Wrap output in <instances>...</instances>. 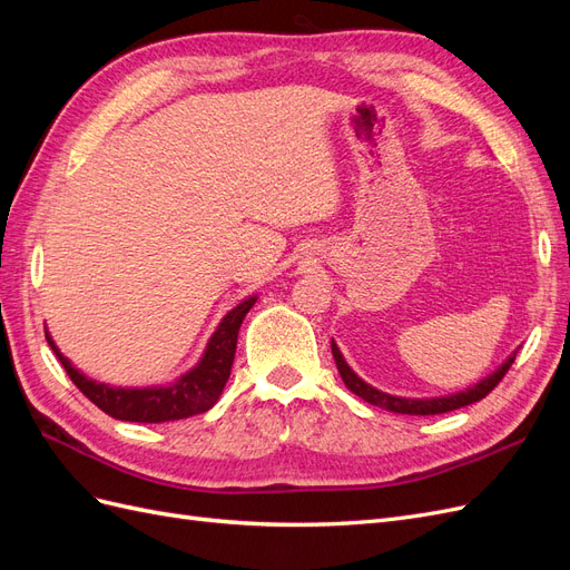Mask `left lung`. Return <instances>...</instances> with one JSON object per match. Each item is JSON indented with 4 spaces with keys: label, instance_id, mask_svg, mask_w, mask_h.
I'll use <instances>...</instances> for the list:
<instances>
[{
    "label": "left lung",
    "instance_id": "left-lung-1",
    "mask_svg": "<svg viewBox=\"0 0 570 570\" xmlns=\"http://www.w3.org/2000/svg\"><path fill=\"white\" fill-rule=\"evenodd\" d=\"M331 347H333L337 371L342 375L344 385H347V390H352L356 396H361V400L373 404V406H381V409L394 411V413H409V416H433V413H446V411H454L461 406H469L473 402H480L482 396H488L499 385V381L507 375V371L511 368L513 358H515V352H511L502 366H497L488 377H482L480 383L465 387L461 392L444 394V396H423V400H419V396L387 394L383 390L368 385L366 381H361V377L350 368L347 361H344L335 340H331Z\"/></svg>",
    "mask_w": 570,
    "mask_h": 570
}]
</instances>
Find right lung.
Masks as SVG:
<instances>
[{
  "instance_id": "add662e5",
  "label": "right lung",
  "mask_w": 570,
  "mask_h": 570,
  "mask_svg": "<svg viewBox=\"0 0 570 570\" xmlns=\"http://www.w3.org/2000/svg\"><path fill=\"white\" fill-rule=\"evenodd\" d=\"M256 295L239 302L235 308L223 316L214 335L206 342V350L197 361L195 368L183 373L176 383L170 385H151V387H114L107 383H97L92 377L78 371L71 361H68L59 347L51 340L49 333L47 342L51 352H55L66 368L68 377L76 383V387L88 396L92 404L118 421L130 423H166V421H180L189 419L195 413L209 411L226 387L235 347H237V333L243 325L249 308L254 306Z\"/></svg>"
}]
</instances>
